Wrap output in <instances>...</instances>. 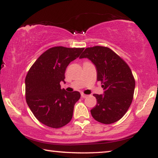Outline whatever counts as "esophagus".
I'll list each match as a JSON object with an SVG mask.
<instances>
[{
	"label": "esophagus",
	"instance_id": "esophagus-1",
	"mask_svg": "<svg viewBox=\"0 0 158 158\" xmlns=\"http://www.w3.org/2000/svg\"><path fill=\"white\" fill-rule=\"evenodd\" d=\"M81 97H82V98H86V97H88V95H85L84 94H81Z\"/></svg>",
	"mask_w": 158,
	"mask_h": 158
}]
</instances>
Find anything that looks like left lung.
<instances>
[{
	"label": "left lung",
	"mask_w": 158,
	"mask_h": 158,
	"mask_svg": "<svg viewBox=\"0 0 158 158\" xmlns=\"http://www.w3.org/2000/svg\"><path fill=\"white\" fill-rule=\"evenodd\" d=\"M80 58H88L95 64L97 81H101L103 94H94L96 106L90 110L95 120L110 124L122 118L133 100L135 81L128 64L106 47L86 48Z\"/></svg>",
	"instance_id": "8db88e82"
}]
</instances>
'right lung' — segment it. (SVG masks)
<instances>
[{
    "label": "right lung",
    "mask_w": 158,
    "mask_h": 158,
    "mask_svg": "<svg viewBox=\"0 0 158 158\" xmlns=\"http://www.w3.org/2000/svg\"><path fill=\"white\" fill-rule=\"evenodd\" d=\"M84 48L54 47L42 54L29 69L25 79L26 101L34 116L51 128H60L72 119L78 91L61 89L64 73L70 62Z\"/></svg>",
    "instance_id": "right-lung-1"
}]
</instances>
